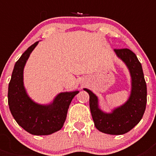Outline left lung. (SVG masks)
Returning a JSON list of instances; mask_svg holds the SVG:
<instances>
[{
  "instance_id": "left-lung-1",
  "label": "left lung",
  "mask_w": 156,
  "mask_h": 156,
  "mask_svg": "<svg viewBox=\"0 0 156 156\" xmlns=\"http://www.w3.org/2000/svg\"><path fill=\"white\" fill-rule=\"evenodd\" d=\"M116 56L127 66L131 77V91L128 100L111 112H105L99 107V99L89 89L84 90L90 96V109L98 130L108 134L121 135L138 125L143 118L147 104V84L142 65L138 57L128 48L114 49Z\"/></svg>"
}]
</instances>
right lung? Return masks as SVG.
I'll list each match as a JSON object with an SVG mask.
<instances>
[{"mask_svg":"<svg viewBox=\"0 0 156 156\" xmlns=\"http://www.w3.org/2000/svg\"><path fill=\"white\" fill-rule=\"evenodd\" d=\"M38 43L28 48L14 65L9 83L8 104L11 114L22 128L33 135H48L63 127L69 104L79 91L59 93L49 104H37L29 97L23 83V70Z\"/></svg>","mask_w":156,"mask_h":156,"instance_id":"add662e5","label":"right lung"}]
</instances>
